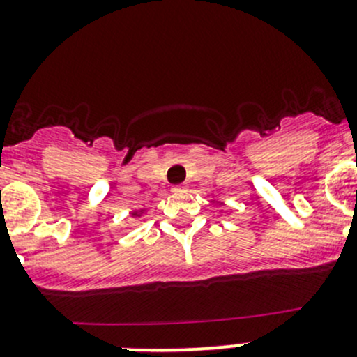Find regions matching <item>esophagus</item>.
<instances>
[{
    "label": "esophagus",
    "mask_w": 357,
    "mask_h": 357,
    "mask_svg": "<svg viewBox=\"0 0 357 357\" xmlns=\"http://www.w3.org/2000/svg\"><path fill=\"white\" fill-rule=\"evenodd\" d=\"M185 188H186L185 185H174V186H172V192L179 193V192H183V190H185Z\"/></svg>",
    "instance_id": "1"
}]
</instances>
